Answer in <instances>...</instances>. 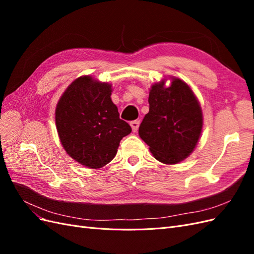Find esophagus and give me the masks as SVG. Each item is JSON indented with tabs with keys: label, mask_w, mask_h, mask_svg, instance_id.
<instances>
[{
	"label": "esophagus",
	"mask_w": 254,
	"mask_h": 254,
	"mask_svg": "<svg viewBox=\"0 0 254 254\" xmlns=\"http://www.w3.org/2000/svg\"><path fill=\"white\" fill-rule=\"evenodd\" d=\"M130 126H131V128H132V131L136 132V130L139 129V126H140V122L139 121H132L131 123H130Z\"/></svg>",
	"instance_id": "esophagus-1"
}]
</instances>
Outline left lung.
<instances>
[{
	"label": "left lung",
	"instance_id": "1",
	"mask_svg": "<svg viewBox=\"0 0 254 254\" xmlns=\"http://www.w3.org/2000/svg\"><path fill=\"white\" fill-rule=\"evenodd\" d=\"M153 83L149 90V112L145 115L139 135L160 162L177 164L194 151L200 137L203 117L193 90L180 78L170 77Z\"/></svg>",
	"mask_w": 254,
	"mask_h": 254
}]
</instances>
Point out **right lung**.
Listing matches in <instances>:
<instances>
[{"label":"right lung","mask_w":254,"mask_h":254,"mask_svg":"<svg viewBox=\"0 0 254 254\" xmlns=\"http://www.w3.org/2000/svg\"><path fill=\"white\" fill-rule=\"evenodd\" d=\"M112 86L90 75L68 86L56 106L55 121L61 145L79 164L101 168L115 157L123 137L131 132L111 101Z\"/></svg>","instance_id":"right-lung-1"}]
</instances>
